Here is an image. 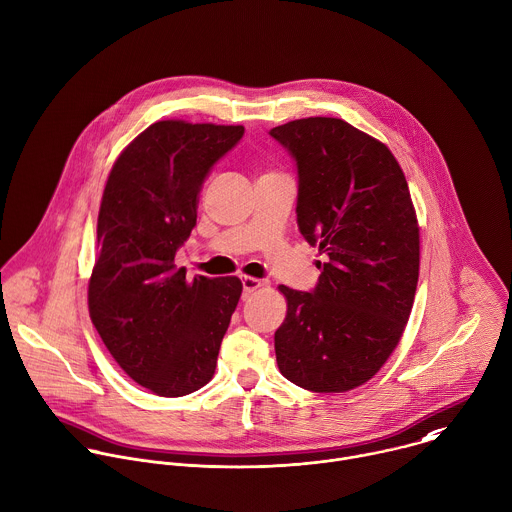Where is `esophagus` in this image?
<instances>
[{
    "label": "esophagus",
    "mask_w": 512,
    "mask_h": 512,
    "mask_svg": "<svg viewBox=\"0 0 512 512\" xmlns=\"http://www.w3.org/2000/svg\"><path fill=\"white\" fill-rule=\"evenodd\" d=\"M262 286V280L258 278H252V276H244L242 278V288H244V298L250 296L254 290H258Z\"/></svg>",
    "instance_id": "34e87169"
}]
</instances>
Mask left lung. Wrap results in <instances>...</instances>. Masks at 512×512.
I'll use <instances>...</instances> for the list:
<instances>
[{
  "instance_id": "obj_1",
  "label": "left lung",
  "mask_w": 512,
  "mask_h": 512,
  "mask_svg": "<svg viewBox=\"0 0 512 512\" xmlns=\"http://www.w3.org/2000/svg\"><path fill=\"white\" fill-rule=\"evenodd\" d=\"M270 136L298 168L300 234L324 254L312 292L278 286V368L300 388L346 392L382 368L412 310L420 240L408 184L392 152L344 120H294Z\"/></svg>"
}]
</instances>
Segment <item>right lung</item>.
Masks as SVG:
<instances>
[{"label":"right lung","mask_w":512,"mask_h":512,"mask_svg":"<svg viewBox=\"0 0 512 512\" xmlns=\"http://www.w3.org/2000/svg\"><path fill=\"white\" fill-rule=\"evenodd\" d=\"M244 126L164 120L116 160L98 216L90 318L120 368L158 396L208 384L242 294L236 276L186 280L176 252L198 218V194Z\"/></svg>","instance_id":"1"}]
</instances>
